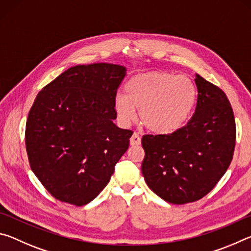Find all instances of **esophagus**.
Masks as SVG:
<instances>
[{"label":"esophagus","mask_w":251,"mask_h":251,"mask_svg":"<svg viewBox=\"0 0 251 251\" xmlns=\"http://www.w3.org/2000/svg\"><path fill=\"white\" fill-rule=\"evenodd\" d=\"M141 144V136H139L138 133H134L133 136L130 137V145L131 146H136Z\"/></svg>","instance_id":"34e87169"}]
</instances>
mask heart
<instances>
[{
  "label": "heart",
  "mask_w": 251,
  "mask_h": 251,
  "mask_svg": "<svg viewBox=\"0 0 251 251\" xmlns=\"http://www.w3.org/2000/svg\"><path fill=\"white\" fill-rule=\"evenodd\" d=\"M125 93L114 100L118 121L130 124L139 109L142 124L159 135L172 134L185 124L197 96L192 79L169 72L135 75L126 83Z\"/></svg>",
  "instance_id": "heart-1"
}]
</instances>
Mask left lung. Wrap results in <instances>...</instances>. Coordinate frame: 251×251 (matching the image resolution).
<instances>
[{"label":"left lung","instance_id":"1","mask_svg":"<svg viewBox=\"0 0 251 251\" xmlns=\"http://www.w3.org/2000/svg\"><path fill=\"white\" fill-rule=\"evenodd\" d=\"M195 83L197 105L187 125L172 134L142 138L146 184L175 205L206 196L225 175L235 151V116L226 94L198 74Z\"/></svg>","mask_w":251,"mask_h":251}]
</instances>
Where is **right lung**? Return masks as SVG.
<instances>
[{"label":"right lung","instance_id":"obj_1","mask_svg":"<svg viewBox=\"0 0 251 251\" xmlns=\"http://www.w3.org/2000/svg\"><path fill=\"white\" fill-rule=\"evenodd\" d=\"M124 66L108 63L66 70L37 94L25 145L29 166L57 201L84 206L112 177L133 131L114 124Z\"/></svg>","mask_w":251,"mask_h":251}]
</instances>
